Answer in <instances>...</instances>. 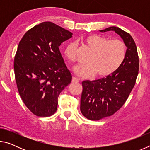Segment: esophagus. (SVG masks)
Wrapping results in <instances>:
<instances>
[{"instance_id": "obj_1", "label": "esophagus", "mask_w": 150, "mask_h": 150, "mask_svg": "<svg viewBox=\"0 0 150 150\" xmlns=\"http://www.w3.org/2000/svg\"><path fill=\"white\" fill-rule=\"evenodd\" d=\"M72 82L73 83H79V79L78 78H76L74 77L72 78Z\"/></svg>"}]
</instances>
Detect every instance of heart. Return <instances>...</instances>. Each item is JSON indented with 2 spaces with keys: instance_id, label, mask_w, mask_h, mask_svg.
Listing matches in <instances>:
<instances>
[{
  "instance_id": "heart-1",
  "label": "heart",
  "mask_w": 150,
  "mask_h": 150,
  "mask_svg": "<svg viewBox=\"0 0 150 150\" xmlns=\"http://www.w3.org/2000/svg\"><path fill=\"white\" fill-rule=\"evenodd\" d=\"M83 42L92 52L87 65L73 68V71L80 77H89L95 73L96 77H106L117 70L125 58L126 46L120 40H109L102 35L91 34L83 38ZM64 55L70 62H76L75 44L70 43L65 47Z\"/></svg>"
}]
</instances>
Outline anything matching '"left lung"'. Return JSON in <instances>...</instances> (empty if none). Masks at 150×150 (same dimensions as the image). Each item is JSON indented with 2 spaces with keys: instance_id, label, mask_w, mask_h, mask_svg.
<instances>
[{
  "instance_id": "8db88e82",
  "label": "left lung",
  "mask_w": 150,
  "mask_h": 150,
  "mask_svg": "<svg viewBox=\"0 0 150 150\" xmlns=\"http://www.w3.org/2000/svg\"><path fill=\"white\" fill-rule=\"evenodd\" d=\"M108 31L115 32L123 40L127 47L126 56L118 69L106 77L82 82L80 110L91 120H98L118 111L128 98L138 74L139 57L132 37L116 26L100 30Z\"/></svg>"
}]
</instances>
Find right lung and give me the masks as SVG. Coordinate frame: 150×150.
<instances>
[{"label": "right lung", "mask_w": 150, "mask_h": 150, "mask_svg": "<svg viewBox=\"0 0 150 150\" xmlns=\"http://www.w3.org/2000/svg\"><path fill=\"white\" fill-rule=\"evenodd\" d=\"M73 34L51 22L29 30L22 37L14 57L18 90L27 108L38 116L54 115L57 98L72 76L59 47Z\"/></svg>", "instance_id": "obj_1"}]
</instances>
